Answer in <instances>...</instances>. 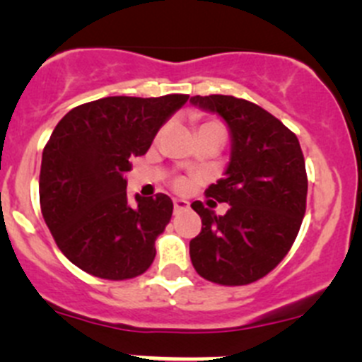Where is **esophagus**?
I'll return each instance as SVG.
<instances>
[{
    "instance_id": "obj_1",
    "label": "esophagus",
    "mask_w": 362,
    "mask_h": 362,
    "mask_svg": "<svg viewBox=\"0 0 362 362\" xmlns=\"http://www.w3.org/2000/svg\"><path fill=\"white\" fill-rule=\"evenodd\" d=\"M173 208H175V214L178 211H185L189 210V203L185 199H173Z\"/></svg>"
}]
</instances>
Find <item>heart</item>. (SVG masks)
I'll return each instance as SVG.
<instances>
[{
	"label": "heart",
	"mask_w": 362,
	"mask_h": 362,
	"mask_svg": "<svg viewBox=\"0 0 362 362\" xmlns=\"http://www.w3.org/2000/svg\"><path fill=\"white\" fill-rule=\"evenodd\" d=\"M208 124V122H206ZM178 185H182V182H178Z\"/></svg>",
	"instance_id": "b5f03b06"
}]
</instances>
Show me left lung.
<instances>
[{
    "label": "left lung",
    "mask_w": 362,
    "mask_h": 362,
    "mask_svg": "<svg viewBox=\"0 0 362 362\" xmlns=\"http://www.w3.org/2000/svg\"><path fill=\"white\" fill-rule=\"evenodd\" d=\"M191 103L218 113L231 133L224 178L204 191L228 203L215 215L202 202V233L189 243L198 275L221 286H247L268 275L293 247L306 210L305 158L291 129L276 117L235 96H192Z\"/></svg>",
    "instance_id": "1"
}]
</instances>
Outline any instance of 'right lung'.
<instances>
[{"instance_id":"obj_1","label":"right lung","mask_w":362,"mask_h":362,"mask_svg":"<svg viewBox=\"0 0 362 362\" xmlns=\"http://www.w3.org/2000/svg\"><path fill=\"white\" fill-rule=\"evenodd\" d=\"M187 100V94L101 98L69 110L50 134L40 206L59 250L89 275L127 280L151 268L173 202L159 192L136 194L131 204L124 173Z\"/></svg>"}]
</instances>
